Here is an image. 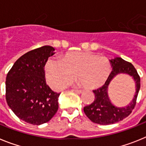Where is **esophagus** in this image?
<instances>
[{"label":"esophagus","mask_w":146,"mask_h":146,"mask_svg":"<svg viewBox=\"0 0 146 146\" xmlns=\"http://www.w3.org/2000/svg\"><path fill=\"white\" fill-rule=\"evenodd\" d=\"M72 91H74V92L77 93V94H82V91L81 90H77V89H72Z\"/></svg>","instance_id":"1"}]
</instances>
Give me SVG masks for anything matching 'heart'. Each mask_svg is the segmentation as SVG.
Returning a JSON list of instances; mask_svg holds the SVG:
<instances>
[{
	"mask_svg": "<svg viewBox=\"0 0 146 146\" xmlns=\"http://www.w3.org/2000/svg\"><path fill=\"white\" fill-rule=\"evenodd\" d=\"M111 72L109 59L91 52H67L61 60L50 58L45 64L46 79L54 89L69 85L74 75L85 89L98 88L105 84Z\"/></svg>",
	"mask_w": 146,
	"mask_h": 146,
	"instance_id": "1",
	"label": "heart"
}]
</instances>
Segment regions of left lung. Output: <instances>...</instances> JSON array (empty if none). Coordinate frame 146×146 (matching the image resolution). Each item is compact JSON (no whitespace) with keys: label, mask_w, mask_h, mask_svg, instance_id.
I'll return each mask as SVG.
<instances>
[{"label":"left lung","mask_w":146,"mask_h":146,"mask_svg":"<svg viewBox=\"0 0 146 146\" xmlns=\"http://www.w3.org/2000/svg\"><path fill=\"white\" fill-rule=\"evenodd\" d=\"M113 70L110 77L102 87L93 92L95 94V99L92 104L84 108V113L92 122L102 125H109L119 122L129 116L135 108L137 98L140 88V78L138 73L131 63L126 61L121 58L110 60ZM128 74L133 77L136 83V93L133 100L128 106L124 108H117L111 103L108 97L107 89L111 80L118 74Z\"/></svg>","instance_id":"1"}]
</instances>
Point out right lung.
I'll list each match as a JSON object with an SVG mask.
<instances>
[{"label": "right lung", "mask_w": 146, "mask_h": 146, "mask_svg": "<svg viewBox=\"0 0 146 146\" xmlns=\"http://www.w3.org/2000/svg\"><path fill=\"white\" fill-rule=\"evenodd\" d=\"M55 49L43 46L29 51L17 60L6 79V99L20 119L33 125L50 121L58 109L60 94L46 83L44 66Z\"/></svg>", "instance_id": "add662e5"}]
</instances>
